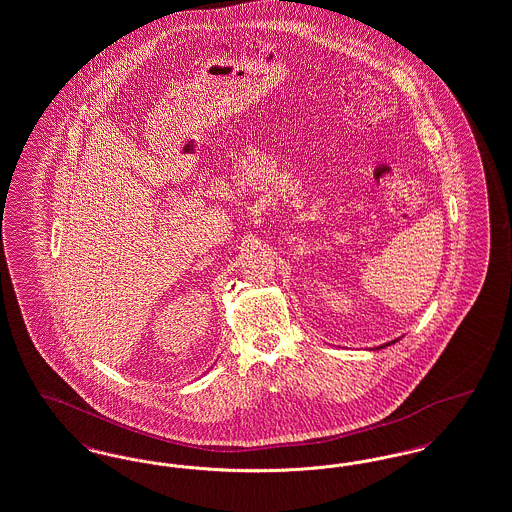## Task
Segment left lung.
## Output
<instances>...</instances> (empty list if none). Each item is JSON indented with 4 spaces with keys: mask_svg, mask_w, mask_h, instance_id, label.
<instances>
[{
    "mask_svg": "<svg viewBox=\"0 0 512 512\" xmlns=\"http://www.w3.org/2000/svg\"><path fill=\"white\" fill-rule=\"evenodd\" d=\"M394 343V341H392ZM390 343H387V345H383V347H389Z\"/></svg>",
    "mask_w": 512,
    "mask_h": 512,
    "instance_id": "1",
    "label": "left lung"
}]
</instances>
